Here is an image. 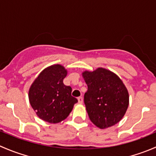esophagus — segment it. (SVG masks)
I'll use <instances>...</instances> for the list:
<instances>
[{"instance_id": "1", "label": "esophagus", "mask_w": 156, "mask_h": 156, "mask_svg": "<svg viewBox=\"0 0 156 156\" xmlns=\"http://www.w3.org/2000/svg\"><path fill=\"white\" fill-rule=\"evenodd\" d=\"M78 103H80V104H82L84 100H83L82 97H78Z\"/></svg>"}]
</instances>
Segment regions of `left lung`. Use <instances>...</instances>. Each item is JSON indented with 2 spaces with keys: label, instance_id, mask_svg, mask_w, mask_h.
<instances>
[{
  "label": "left lung",
  "instance_id": "left-lung-1",
  "mask_svg": "<svg viewBox=\"0 0 156 156\" xmlns=\"http://www.w3.org/2000/svg\"><path fill=\"white\" fill-rule=\"evenodd\" d=\"M82 76L87 85L84 101L91 122L101 129L119 123L129 105L128 91L120 78L103 68L85 71Z\"/></svg>",
  "mask_w": 156,
  "mask_h": 156
}]
</instances>
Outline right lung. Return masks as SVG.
Wrapping results in <instances>:
<instances>
[{
	"label": "right lung",
	"mask_w": 156,
	"mask_h": 156,
	"mask_svg": "<svg viewBox=\"0 0 156 156\" xmlns=\"http://www.w3.org/2000/svg\"><path fill=\"white\" fill-rule=\"evenodd\" d=\"M67 70L56 64L44 69L30 87L31 107L42 120L59 123L69 116L78 100L72 96V87L63 84Z\"/></svg>",
	"instance_id": "right-lung-1"
}]
</instances>
